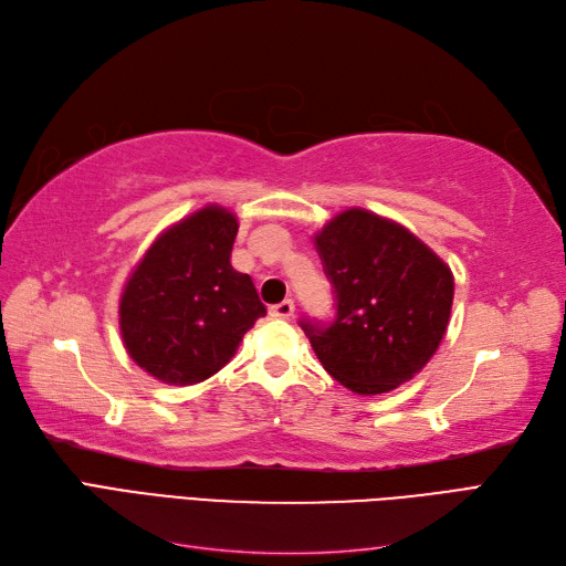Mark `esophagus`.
I'll use <instances>...</instances> for the list:
<instances>
[{
    "label": "esophagus",
    "mask_w": 566,
    "mask_h": 566,
    "mask_svg": "<svg viewBox=\"0 0 566 566\" xmlns=\"http://www.w3.org/2000/svg\"><path fill=\"white\" fill-rule=\"evenodd\" d=\"M269 314L273 316V318H290L295 314V302L293 300H283V302H279V304H273L271 310H269Z\"/></svg>",
    "instance_id": "esophagus-1"
}]
</instances>
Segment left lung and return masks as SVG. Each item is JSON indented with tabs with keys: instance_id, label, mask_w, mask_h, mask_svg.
Wrapping results in <instances>:
<instances>
[{
	"instance_id": "8db88e82",
	"label": "left lung",
	"mask_w": 566,
	"mask_h": 566,
	"mask_svg": "<svg viewBox=\"0 0 566 566\" xmlns=\"http://www.w3.org/2000/svg\"><path fill=\"white\" fill-rule=\"evenodd\" d=\"M335 318H302L323 368L356 394L408 382L434 356L453 304V273L397 221L352 208L316 233Z\"/></svg>"
}]
</instances>
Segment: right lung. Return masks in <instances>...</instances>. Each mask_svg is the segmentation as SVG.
<instances>
[{"instance_id": "obj_1", "label": "right lung", "mask_w": 566, "mask_h": 566, "mask_svg": "<svg viewBox=\"0 0 566 566\" xmlns=\"http://www.w3.org/2000/svg\"><path fill=\"white\" fill-rule=\"evenodd\" d=\"M238 219L208 205L156 238L119 297L132 361L165 385H196L224 368L266 316L248 273L231 266Z\"/></svg>"}]
</instances>
